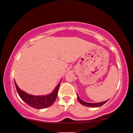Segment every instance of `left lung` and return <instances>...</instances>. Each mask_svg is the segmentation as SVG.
<instances>
[{"label": "left lung", "instance_id": "obj_1", "mask_svg": "<svg viewBox=\"0 0 133 133\" xmlns=\"http://www.w3.org/2000/svg\"><path fill=\"white\" fill-rule=\"evenodd\" d=\"M77 98L78 99V101L80 103H81L82 105H83L84 106H87V107H101L103 105V104H105V103L108 101V100H107L105 101L104 102H101V103H87V102H85L84 101H82V99H80V98L78 96L77 94Z\"/></svg>", "mask_w": 133, "mask_h": 133}]
</instances>
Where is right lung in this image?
<instances>
[{
    "label": "right lung",
    "instance_id": "add662e5",
    "mask_svg": "<svg viewBox=\"0 0 133 133\" xmlns=\"http://www.w3.org/2000/svg\"><path fill=\"white\" fill-rule=\"evenodd\" d=\"M61 82L55 87L52 92L46 95H41V96H36L28 94V93L23 91L17 85L16 82L15 81V87H16L17 92L18 93L19 97L24 102H25L28 105L36 109H42L48 107L52 105L55 102L57 97L59 87Z\"/></svg>",
    "mask_w": 133,
    "mask_h": 133
}]
</instances>
